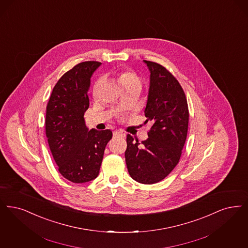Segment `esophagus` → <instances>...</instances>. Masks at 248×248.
<instances>
[{"mask_svg":"<svg viewBox=\"0 0 248 248\" xmlns=\"http://www.w3.org/2000/svg\"><path fill=\"white\" fill-rule=\"evenodd\" d=\"M113 137H124V133H122V132H119V131H114L113 132Z\"/></svg>","mask_w":248,"mask_h":248,"instance_id":"obj_1","label":"esophagus"}]
</instances>
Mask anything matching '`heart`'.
<instances>
[{
  "label": "heart",
  "instance_id": "obj_1",
  "mask_svg": "<svg viewBox=\"0 0 248 248\" xmlns=\"http://www.w3.org/2000/svg\"><path fill=\"white\" fill-rule=\"evenodd\" d=\"M117 78L120 86L124 89H127L129 87L139 85L140 86V79L138 74L134 70L130 68H123L117 72ZM98 85L96 84L93 89V94L96 95Z\"/></svg>",
  "mask_w": 248,
  "mask_h": 248
}]
</instances>
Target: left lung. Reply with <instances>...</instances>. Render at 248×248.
<instances>
[{"mask_svg": "<svg viewBox=\"0 0 248 248\" xmlns=\"http://www.w3.org/2000/svg\"><path fill=\"white\" fill-rule=\"evenodd\" d=\"M150 71L146 123L147 140L127 135L125 161L129 174L144 185L159 183L178 164L188 130V104L174 76L158 62L144 61Z\"/></svg>", "mask_w": 248, "mask_h": 248, "instance_id": "8db88e82", "label": "left lung"}]
</instances>
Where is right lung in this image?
Instances as JSON below:
<instances>
[{"instance_id": "add662e5", "label": "right lung", "mask_w": 248, "mask_h": 248, "mask_svg": "<svg viewBox=\"0 0 248 248\" xmlns=\"http://www.w3.org/2000/svg\"><path fill=\"white\" fill-rule=\"evenodd\" d=\"M101 62L87 61L63 74L52 89L46 108L45 130L60 173L76 184L99 175L110 130L87 128L84 113L89 109L90 78Z\"/></svg>"}]
</instances>
